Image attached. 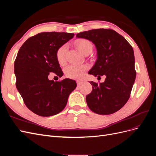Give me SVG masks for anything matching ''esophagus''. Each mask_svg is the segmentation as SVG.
<instances>
[{
	"label": "esophagus",
	"mask_w": 156,
	"mask_h": 156,
	"mask_svg": "<svg viewBox=\"0 0 156 156\" xmlns=\"http://www.w3.org/2000/svg\"><path fill=\"white\" fill-rule=\"evenodd\" d=\"M83 83V81H80V80H77V85H81V84Z\"/></svg>",
	"instance_id": "esophagus-1"
}]
</instances>
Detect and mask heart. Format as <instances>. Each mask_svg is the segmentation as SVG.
<instances>
[{"label":"heart","instance_id":"1","mask_svg":"<svg viewBox=\"0 0 156 156\" xmlns=\"http://www.w3.org/2000/svg\"><path fill=\"white\" fill-rule=\"evenodd\" d=\"M75 45L79 50L84 55L90 52L91 53L93 46L90 41L87 39H79L75 41ZM68 50L67 45H64L56 51V58L60 64H63L65 61L66 54ZM88 69L87 65L72 64H70L66 69V75L69 78L74 79H80L83 78L86 71Z\"/></svg>","mask_w":156,"mask_h":156}]
</instances>
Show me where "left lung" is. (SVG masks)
<instances>
[{"mask_svg": "<svg viewBox=\"0 0 156 156\" xmlns=\"http://www.w3.org/2000/svg\"><path fill=\"white\" fill-rule=\"evenodd\" d=\"M76 37L91 41L97 49V60L88 74L106 76L103 83L90 82L92 91L86 96L87 105L97 114H112L123 107L130 96L136 77L133 49L111 29L84 31Z\"/></svg>", "mask_w": 156, "mask_h": 156, "instance_id": "8db88e82", "label": "left lung"}]
</instances>
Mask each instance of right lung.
Listing matches in <instances>:
<instances>
[{
  "instance_id": "obj_1",
  "label": "right lung",
  "mask_w": 156,
  "mask_h": 156,
  "mask_svg": "<svg viewBox=\"0 0 156 156\" xmlns=\"http://www.w3.org/2000/svg\"><path fill=\"white\" fill-rule=\"evenodd\" d=\"M74 34L48 32L29 37L18 51L14 62L16 87L26 106L35 114L50 116L62 111L70 93L76 88L74 80H49V72L63 75L56 51Z\"/></svg>"
}]
</instances>
